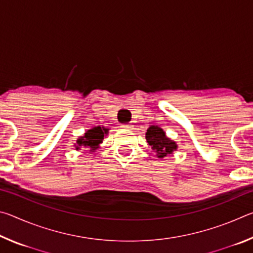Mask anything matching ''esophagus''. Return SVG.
Segmentation results:
<instances>
[{"instance_id":"esophagus-1","label":"esophagus","mask_w":253,"mask_h":253,"mask_svg":"<svg viewBox=\"0 0 253 253\" xmlns=\"http://www.w3.org/2000/svg\"><path fill=\"white\" fill-rule=\"evenodd\" d=\"M122 128H124V129H127V130H130V129H132V125H128V124H124V125H122Z\"/></svg>"}]
</instances>
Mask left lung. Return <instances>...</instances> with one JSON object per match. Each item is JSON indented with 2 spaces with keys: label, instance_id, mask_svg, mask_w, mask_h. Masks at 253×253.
Returning <instances> with one entry per match:
<instances>
[{
  "label": "left lung",
  "instance_id": "8db88e82",
  "mask_svg": "<svg viewBox=\"0 0 253 253\" xmlns=\"http://www.w3.org/2000/svg\"><path fill=\"white\" fill-rule=\"evenodd\" d=\"M146 140L151 145L153 151L157 153L158 157H165L169 154L176 151V144L168 138L162 128L157 126H151L146 131Z\"/></svg>",
  "mask_w": 253,
  "mask_h": 253
}]
</instances>
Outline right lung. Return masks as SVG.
Segmentation results:
<instances>
[{
  "label": "right lung",
  "mask_w": 253,
  "mask_h": 253,
  "mask_svg": "<svg viewBox=\"0 0 253 253\" xmlns=\"http://www.w3.org/2000/svg\"><path fill=\"white\" fill-rule=\"evenodd\" d=\"M108 132V129H105V128H101L100 126L93 127L88 131H85V134L78 138L77 140V146L76 149H95L98 147L102 139H104L105 135Z\"/></svg>",
  "instance_id": "right-lung-1"
}]
</instances>
